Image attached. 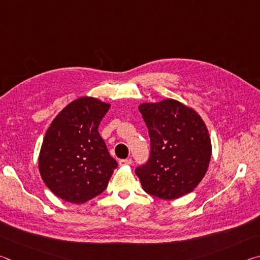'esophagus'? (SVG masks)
I'll return each instance as SVG.
<instances>
[{
	"mask_svg": "<svg viewBox=\"0 0 260 260\" xmlns=\"http://www.w3.org/2000/svg\"><path fill=\"white\" fill-rule=\"evenodd\" d=\"M133 160H132V158H126V159H120L119 160V165L120 166H128L131 165Z\"/></svg>",
	"mask_w": 260,
	"mask_h": 260,
	"instance_id": "obj_1",
	"label": "esophagus"
}]
</instances>
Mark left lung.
Listing matches in <instances>:
<instances>
[{
    "mask_svg": "<svg viewBox=\"0 0 260 260\" xmlns=\"http://www.w3.org/2000/svg\"><path fill=\"white\" fill-rule=\"evenodd\" d=\"M150 138V156L135 169L143 190L161 200L191 192L208 171L211 140L204 121L174 100L139 107Z\"/></svg>",
    "mask_w": 260,
    "mask_h": 260,
    "instance_id": "left-lung-1",
    "label": "left lung"
}]
</instances>
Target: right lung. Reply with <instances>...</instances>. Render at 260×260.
<instances>
[{
    "label": "right lung",
    "mask_w": 260,
    "mask_h": 260,
    "mask_svg": "<svg viewBox=\"0 0 260 260\" xmlns=\"http://www.w3.org/2000/svg\"><path fill=\"white\" fill-rule=\"evenodd\" d=\"M110 104L81 98L59 112L48 128L39 157L47 187L59 199L81 204L102 193L118 162L110 156L99 126Z\"/></svg>",
    "instance_id": "obj_1"
}]
</instances>
